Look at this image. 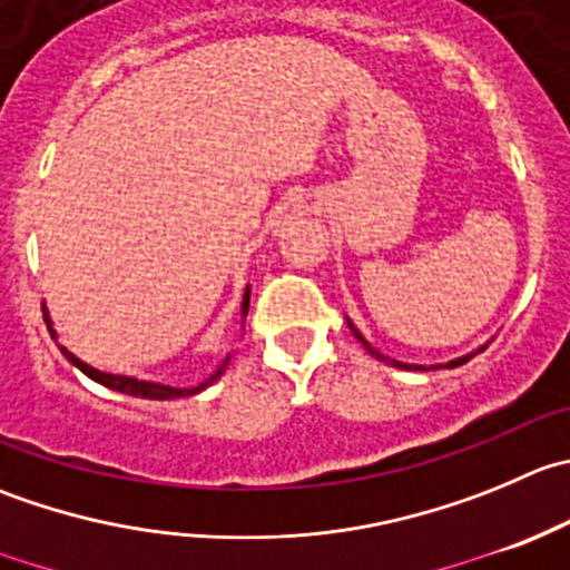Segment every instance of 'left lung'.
Masks as SVG:
<instances>
[{
  "label": "left lung",
  "instance_id": "left-lung-1",
  "mask_svg": "<svg viewBox=\"0 0 570 570\" xmlns=\"http://www.w3.org/2000/svg\"><path fill=\"white\" fill-rule=\"evenodd\" d=\"M353 334H356V340H358V342H362V345H364V347H367V351H370V353H373V356L384 358V362H386V364H392V367H406V370H412V367H414V370H425V367H423V364H403V362H395V358H386V356H381V353H375V351H373V347H370V345H367V342H364V340H362V334H358V331H356V328H353ZM479 351H484V347H479ZM471 356H473V353H468V356H462V358H454V362H449V364H445V367H460V364L471 362Z\"/></svg>",
  "mask_w": 570,
  "mask_h": 570
}]
</instances>
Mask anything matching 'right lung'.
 <instances>
[{
	"label": "right lung",
	"instance_id": "1",
	"mask_svg": "<svg viewBox=\"0 0 570 570\" xmlns=\"http://www.w3.org/2000/svg\"><path fill=\"white\" fill-rule=\"evenodd\" d=\"M247 306H250V289L245 292V301H242V314H247ZM43 323H47L49 334L55 336L52 325H49V314H47V308H43ZM60 351H63V356L69 358L71 364H77V367H80L82 373L88 375V379L99 381V384L110 386V390H119V392H125V395L150 397V401H169V397H189V395H195V392L206 390L208 384H214V381H217L219 375L225 373V367H228V358H225V362L219 364V367H217V373H214L212 379H208V381H203V384H197V386H189V390H178V386H167V384H153V381H138V379H130V375H110V373H99V370L88 367L86 362H80V358H77L75 353H69V351H66L63 345H60Z\"/></svg>",
	"mask_w": 570,
	"mask_h": 570
}]
</instances>
